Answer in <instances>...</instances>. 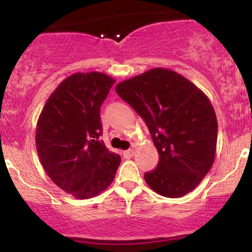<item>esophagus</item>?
Returning <instances> with one entry per match:
<instances>
[{
    "label": "esophagus",
    "mask_w": 252,
    "mask_h": 252,
    "mask_svg": "<svg viewBox=\"0 0 252 252\" xmlns=\"http://www.w3.org/2000/svg\"><path fill=\"white\" fill-rule=\"evenodd\" d=\"M134 155H135V150L134 149H129V150H126V152H123V158H131Z\"/></svg>",
    "instance_id": "1"
}]
</instances>
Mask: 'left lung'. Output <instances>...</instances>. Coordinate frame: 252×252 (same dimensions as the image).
I'll return each mask as SVG.
<instances>
[{
  "instance_id": "8db88e82",
  "label": "left lung",
  "mask_w": 252,
  "mask_h": 252,
  "mask_svg": "<svg viewBox=\"0 0 252 252\" xmlns=\"http://www.w3.org/2000/svg\"><path fill=\"white\" fill-rule=\"evenodd\" d=\"M148 126L158 164L144 174L158 194L180 198L200 184L215 162L218 122L209 97L187 78L155 67L116 85Z\"/></svg>"
}]
</instances>
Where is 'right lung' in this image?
<instances>
[{
  "label": "right lung",
  "mask_w": 252,
  "mask_h": 252,
  "mask_svg": "<svg viewBox=\"0 0 252 252\" xmlns=\"http://www.w3.org/2000/svg\"><path fill=\"white\" fill-rule=\"evenodd\" d=\"M115 82L102 72L71 74L52 92L37 120L40 162L58 187L77 199L108 189L121 163V156L99 140L100 106Z\"/></svg>",
  "instance_id": "obj_1"
}]
</instances>
